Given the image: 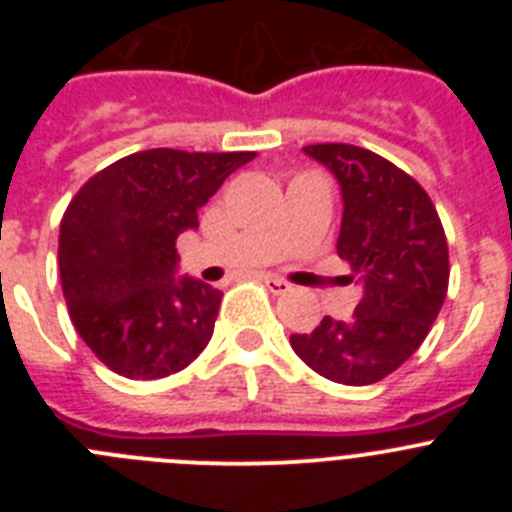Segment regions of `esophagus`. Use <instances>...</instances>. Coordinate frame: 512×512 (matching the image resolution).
<instances>
[{"label": "esophagus", "instance_id": "obj_1", "mask_svg": "<svg viewBox=\"0 0 512 512\" xmlns=\"http://www.w3.org/2000/svg\"><path fill=\"white\" fill-rule=\"evenodd\" d=\"M261 279H264V284L271 289V292H274V295H287L289 289H292V284L284 282V279H279V277H271V274H264Z\"/></svg>", "mask_w": 512, "mask_h": 512}]
</instances>
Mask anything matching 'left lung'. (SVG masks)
Instances as JSON below:
<instances>
[{
	"label": "left lung",
	"instance_id": "left-lung-1",
	"mask_svg": "<svg viewBox=\"0 0 512 512\" xmlns=\"http://www.w3.org/2000/svg\"><path fill=\"white\" fill-rule=\"evenodd\" d=\"M302 151L341 187L336 248L359 277L361 300L351 318L325 315L289 343L320 377L364 387L395 372L425 341L449 289V246L431 197L387 158L348 143Z\"/></svg>",
	"mask_w": 512,
	"mask_h": 512
}]
</instances>
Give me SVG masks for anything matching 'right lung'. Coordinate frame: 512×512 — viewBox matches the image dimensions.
<instances>
[{"label":"right lung","instance_id":"right-lung-1","mask_svg":"<svg viewBox=\"0 0 512 512\" xmlns=\"http://www.w3.org/2000/svg\"><path fill=\"white\" fill-rule=\"evenodd\" d=\"M256 153L151 148L79 189L58 235L69 315L104 366L128 379L182 372L210 343L223 292L176 277V238Z\"/></svg>","mask_w":512,"mask_h":512}]
</instances>
